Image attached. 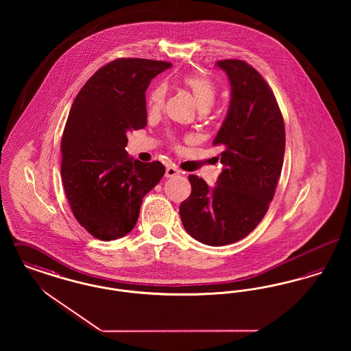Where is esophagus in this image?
<instances>
[{"mask_svg": "<svg viewBox=\"0 0 351 351\" xmlns=\"http://www.w3.org/2000/svg\"><path fill=\"white\" fill-rule=\"evenodd\" d=\"M178 175H180V171L175 166H168L166 168V178H175Z\"/></svg>", "mask_w": 351, "mask_h": 351, "instance_id": "obj_1", "label": "esophagus"}]
</instances>
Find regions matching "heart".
Wrapping results in <instances>:
<instances>
[{"instance_id":"obj_1","label":"heart","mask_w":351,"mask_h":351,"mask_svg":"<svg viewBox=\"0 0 351 351\" xmlns=\"http://www.w3.org/2000/svg\"><path fill=\"white\" fill-rule=\"evenodd\" d=\"M183 84L192 92L200 110H209L218 96V85L212 77L201 73H189L183 77ZM166 99V86L156 85L150 92L147 106L151 113L159 112Z\"/></svg>"}]
</instances>
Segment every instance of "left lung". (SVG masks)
<instances>
[{"label": "left lung", "instance_id": "8db88e82", "mask_svg": "<svg viewBox=\"0 0 351 351\" xmlns=\"http://www.w3.org/2000/svg\"><path fill=\"white\" fill-rule=\"evenodd\" d=\"M232 86L226 118L213 145L223 169L217 185L189 175L191 196L180 204L185 230L204 245L225 246L245 238L267 213L283 167L285 129L272 89L243 60L217 62Z\"/></svg>", "mask_w": 351, "mask_h": 351}]
</instances>
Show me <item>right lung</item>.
Returning <instances> with one entry per match:
<instances>
[{"label": "right lung", "instance_id": "add662e5", "mask_svg": "<svg viewBox=\"0 0 351 351\" xmlns=\"http://www.w3.org/2000/svg\"><path fill=\"white\" fill-rule=\"evenodd\" d=\"M171 67L162 60L121 58L101 67L77 93L62 136V182L71 210L101 241L133 230L142 200L160 182V162L133 160L128 133L147 123L146 89Z\"/></svg>", "mask_w": 351, "mask_h": 351}]
</instances>
